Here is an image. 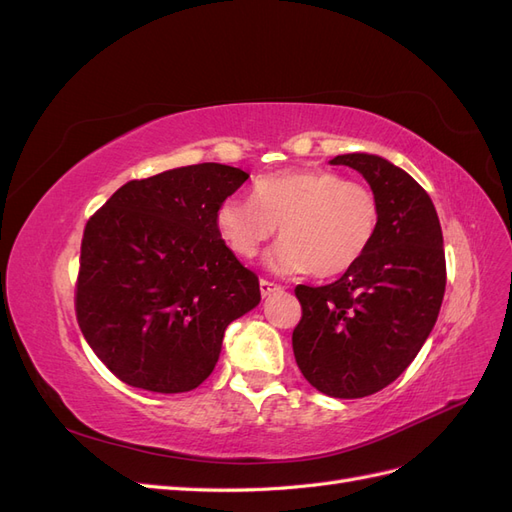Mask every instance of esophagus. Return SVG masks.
Instances as JSON below:
<instances>
[{"mask_svg": "<svg viewBox=\"0 0 512 512\" xmlns=\"http://www.w3.org/2000/svg\"><path fill=\"white\" fill-rule=\"evenodd\" d=\"M275 292H282V286L280 284H273V282H269V280H260V294L262 297H271V294H275Z\"/></svg>", "mask_w": 512, "mask_h": 512, "instance_id": "obj_1", "label": "esophagus"}]
</instances>
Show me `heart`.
<instances>
[{
  "mask_svg": "<svg viewBox=\"0 0 512 512\" xmlns=\"http://www.w3.org/2000/svg\"><path fill=\"white\" fill-rule=\"evenodd\" d=\"M280 226L269 265L282 273L342 275L374 243L380 203L374 190L324 168L282 170L252 185V200L228 198L218 230L230 252L252 260Z\"/></svg>",
  "mask_w": 512,
  "mask_h": 512,
  "instance_id": "obj_1",
  "label": "heart"
}]
</instances>
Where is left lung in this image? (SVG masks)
Here are the masks:
<instances>
[{
  "label": "left lung",
  "mask_w": 512,
  "mask_h": 512,
  "mask_svg": "<svg viewBox=\"0 0 512 512\" xmlns=\"http://www.w3.org/2000/svg\"><path fill=\"white\" fill-rule=\"evenodd\" d=\"M331 164L365 177L380 203L378 235L337 282L294 288L301 320L294 359L324 395L367 397L404 374L438 320L446 288L442 228L429 194L380 156L346 153Z\"/></svg>",
  "instance_id": "8db88e82"
}]
</instances>
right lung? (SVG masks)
Here are the masks:
<instances>
[{"mask_svg":"<svg viewBox=\"0 0 512 512\" xmlns=\"http://www.w3.org/2000/svg\"><path fill=\"white\" fill-rule=\"evenodd\" d=\"M250 177L194 164L128 181L91 215L76 320L98 359L136 389L185 393L220 359L224 331L260 303L218 230V209Z\"/></svg>","mask_w":512,"mask_h":512,"instance_id":"1","label":"right lung"}]
</instances>
